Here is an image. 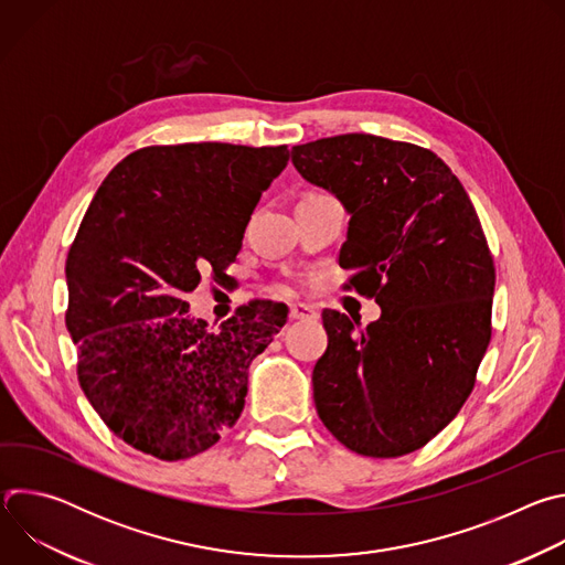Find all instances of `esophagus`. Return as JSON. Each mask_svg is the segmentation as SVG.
<instances>
[{"label":"esophagus","mask_w":565,"mask_h":565,"mask_svg":"<svg viewBox=\"0 0 565 565\" xmlns=\"http://www.w3.org/2000/svg\"><path fill=\"white\" fill-rule=\"evenodd\" d=\"M290 319H317V310L312 306H306V303H292L290 310H288Z\"/></svg>","instance_id":"esophagus-1"}]
</instances>
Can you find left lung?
<instances>
[{
    "mask_svg": "<svg viewBox=\"0 0 565 565\" xmlns=\"http://www.w3.org/2000/svg\"><path fill=\"white\" fill-rule=\"evenodd\" d=\"M290 153L303 181L344 205L340 266L382 310L366 329L321 312L329 347L312 371L317 414L362 456L416 451L456 418L492 338L497 275L476 210L418 145L342 134Z\"/></svg>",
    "mask_w": 565,
    "mask_h": 565,
    "instance_id": "1",
    "label": "left lung"
}]
</instances>
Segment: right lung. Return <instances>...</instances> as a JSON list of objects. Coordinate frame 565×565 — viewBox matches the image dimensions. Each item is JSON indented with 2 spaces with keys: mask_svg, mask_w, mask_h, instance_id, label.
<instances>
[{
  "mask_svg": "<svg viewBox=\"0 0 565 565\" xmlns=\"http://www.w3.org/2000/svg\"><path fill=\"white\" fill-rule=\"evenodd\" d=\"M288 149L227 142L145 147L98 188L66 259L77 380L105 425L160 460L212 447L246 405L248 366L286 324L255 301L214 331L185 295L223 275Z\"/></svg>",
  "mask_w": 565,
  "mask_h": 565,
  "instance_id": "obj_1",
  "label": "right lung"
}]
</instances>
